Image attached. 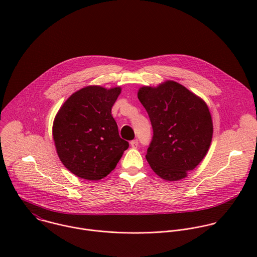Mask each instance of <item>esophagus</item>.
Instances as JSON below:
<instances>
[{
  "mask_svg": "<svg viewBox=\"0 0 257 257\" xmlns=\"http://www.w3.org/2000/svg\"><path fill=\"white\" fill-rule=\"evenodd\" d=\"M130 145H131V148L137 149V146H138V140H137V139H134V140L130 141Z\"/></svg>",
  "mask_w": 257,
  "mask_h": 257,
  "instance_id": "esophagus-1",
  "label": "esophagus"
}]
</instances>
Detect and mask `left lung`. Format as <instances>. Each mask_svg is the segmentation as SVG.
Instances as JSON below:
<instances>
[{"label":"left lung","instance_id":"obj_1","mask_svg":"<svg viewBox=\"0 0 257 257\" xmlns=\"http://www.w3.org/2000/svg\"><path fill=\"white\" fill-rule=\"evenodd\" d=\"M138 99L149 114L154 135L145 158L161 178H185L205 157L212 137L206 103L186 87L167 81L143 86Z\"/></svg>","mask_w":257,"mask_h":257}]
</instances>
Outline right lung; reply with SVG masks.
Segmentation results:
<instances>
[{
  "label": "right lung",
  "instance_id": "obj_1",
  "mask_svg": "<svg viewBox=\"0 0 257 257\" xmlns=\"http://www.w3.org/2000/svg\"><path fill=\"white\" fill-rule=\"evenodd\" d=\"M120 92V87L87 86L73 93L59 109L53 126L57 153L63 165L79 178H104L129 148L112 116Z\"/></svg>",
  "mask_w": 257,
  "mask_h": 257
}]
</instances>
